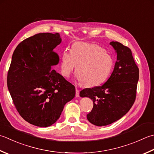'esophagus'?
<instances>
[{"label":"esophagus","mask_w":154,"mask_h":154,"mask_svg":"<svg viewBox=\"0 0 154 154\" xmlns=\"http://www.w3.org/2000/svg\"><path fill=\"white\" fill-rule=\"evenodd\" d=\"M75 92H76V93H75V96H76V97H79V91L77 89H76V90H75Z\"/></svg>","instance_id":"esophagus-1"}]
</instances>
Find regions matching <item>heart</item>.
Listing matches in <instances>:
<instances>
[{
  "instance_id": "1",
  "label": "heart",
  "mask_w": 154,
  "mask_h": 154,
  "mask_svg": "<svg viewBox=\"0 0 154 154\" xmlns=\"http://www.w3.org/2000/svg\"><path fill=\"white\" fill-rule=\"evenodd\" d=\"M77 67L76 79L87 87L103 84L109 78L114 67L112 57L97 45L75 43L71 52L63 51L60 70L63 77L69 78Z\"/></svg>"
}]
</instances>
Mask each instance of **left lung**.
I'll use <instances>...</instances> for the list:
<instances>
[{
    "mask_svg": "<svg viewBox=\"0 0 154 154\" xmlns=\"http://www.w3.org/2000/svg\"><path fill=\"white\" fill-rule=\"evenodd\" d=\"M109 44L117 55L110 77L103 85L84 89L79 94L93 101V109L87 118L97 126L109 125L128 112L135 101L139 80V69L131 49L117 41Z\"/></svg>",
    "mask_w": 154,
    "mask_h": 154,
    "instance_id": "1",
    "label": "left lung"
}]
</instances>
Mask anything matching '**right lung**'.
<instances>
[{
    "label": "right lung",
    "mask_w": 154,
    "mask_h": 154,
    "mask_svg": "<svg viewBox=\"0 0 154 154\" xmlns=\"http://www.w3.org/2000/svg\"><path fill=\"white\" fill-rule=\"evenodd\" d=\"M59 33H38L15 49L7 86L23 118L38 127H49L59 118L75 95L73 85L53 69L59 61L53 49L61 43Z\"/></svg>",
    "instance_id": "right-lung-1"
}]
</instances>
